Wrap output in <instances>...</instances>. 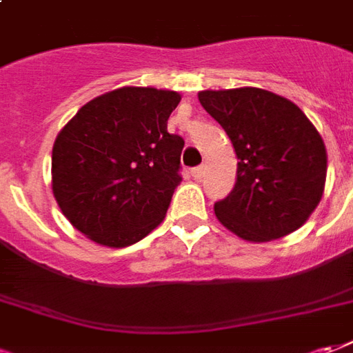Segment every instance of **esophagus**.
Masks as SVG:
<instances>
[{
  "mask_svg": "<svg viewBox=\"0 0 353 353\" xmlns=\"http://www.w3.org/2000/svg\"><path fill=\"white\" fill-rule=\"evenodd\" d=\"M192 176H194L195 180H201L203 179V165L194 167V169H192Z\"/></svg>",
  "mask_w": 353,
  "mask_h": 353,
  "instance_id": "esophagus-1",
  "label": "esophagus"
}]
</instances>
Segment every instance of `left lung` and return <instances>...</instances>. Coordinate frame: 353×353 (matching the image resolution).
Segmentation results:
<instances>
[{"mask_svg": "<svg viewBox=\"0 0 353 353\" xmlns=\"http://www.w3.org/2000/svg\"><path fill=\"white\" fill-rule=\"evenodd\" d=\"M199 103L239 159L231 194L214 203L218 220L252 243L299 230L318 207L327 173L325 146L305 112L261 88L207 90Z\"/></svg>", "mask_w": 353, "mask_h": 353, "instance_id": "8db88e82", "label": "left lung"}]
</instances>
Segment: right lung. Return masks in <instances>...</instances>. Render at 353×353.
I'll return each instance as SVG.
<instances>
[{
  "mask_svg": "<svg viewBox=\"0 0 353 353\" xmlns=\"http://www.w3.org/2000/svg\"><path fill=\"white\" fill-rule=\"evenodd\" d=\"M171 90H112L58 133L52 192L77 230L103 246L139 243L163 220L179 186L184 139L167 131Z\"/></svg>",
  "mask_w": 353,
  "mask_h": 353,
  "instance_id": "obj_1",
  "label": "right lung"
}]
</instances>
